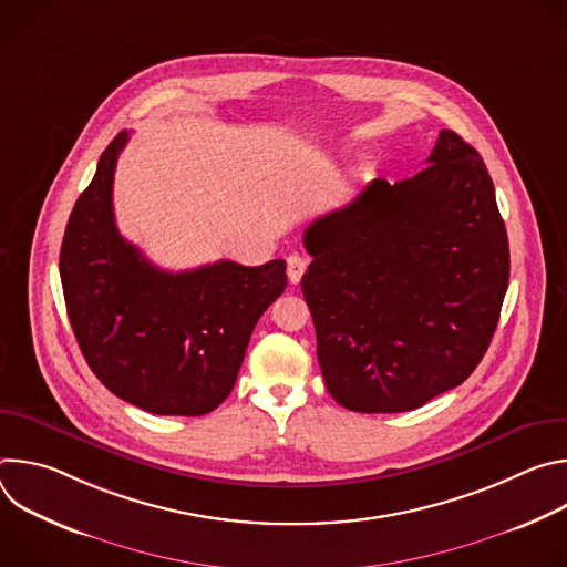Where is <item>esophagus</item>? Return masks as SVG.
I'll use <instances>...</instances> for the list:
<instances>
[{
	"label": "esophagus",
	"instance_id": "obj_1",
	"mask_svg": "<svg viewBox=\"0 0 567 567\" xmlns=\"http://www.w3.org/2000/svg\"><path fill=\"white\" fill-rule=\"evenodd\" d=\"M305 269H307V260L305 258H300V256H289L287 258V276H289L291 285L300 282Z\"/></svg>",
	"mask_w": 567,
	"mask_h": 567
}]
</instances>
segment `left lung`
I'll use <instances>...</instances> for the list:
<instances>
[{
	"label": "left lung",
	"instance_id": "left-lung-1",
	"mask_svg": "<svg viewBox=\"0 0 567 567\" xmlns=\"http://www.w3.org/2000/svg\"><path fill=\"white\" fill-rule=\"evenodd\" d=\"M302 241L316 354L343 409L415 411L482 361L509 285V241L487 166L453 130L424 171L374 179Z\"/></svg>",
	"mask_w": 567,
	"mask_h": 567
}]
</instances>
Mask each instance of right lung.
Listing matches in <instances>:
<instances>
[{
    "label": "right lung",
    "instance_id": "right-lung-1",
    "mask_svg": "<svg viewBox=\"0 0 567 567\" xmlns=\"http://www.w3.org/2000/svg\"><path fill=\"white\" fill-rule=\"evenodd\" d=\"M130 132L101 154L60 249L75 341L101 383L154 415L199 417L230 394L256 322L287 287L285 260L154 267L118 233L114 171Z\"/></svg>",
    "mask_w": 567,
    "mask_h": 567
}]
</instances>
